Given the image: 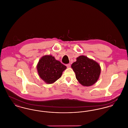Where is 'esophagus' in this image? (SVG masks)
Masks as SVG:
<instances>
[{
	"instance_id": "1",
	"label": "esophagus",
	"mask_w": 128,
	"mask_h": 128,
	"mask_svg": "<svg viewBox=\"0 0 128 128\" xmlns=\"http://www.w3.org/2000/svg\"><path fill=\"white\" fill-rule=\"evenodd\" d=\"M66 66L67 68H70V64H66Z\"/></svg>"
}]
</instances>
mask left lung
Masks as SVG:
<instances>
[{"instance_id": "left-lung-1", "label": "left lung", "mask_w": 128, "mask_h": 128, "mask_svg": "<svg viewBox=\"0 0 128 128\" xmlns=\"http://www.w3.org/2000/svg\"><path fill=\"white\" fill-rule=\"evenodd\" d=\"M76 78L83 86H89L98 81L100 74V65L95 61L84 56H80L71 66Z\"/></svg>"}]
</instances>
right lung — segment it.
<instances>
[{
    "instance_id": "right-lung-1",
    "label": "right lung",
    "mask_w": 128,
    "mask_h": 128,
    "mask_svg": "<svg viewBox=\"0 0 128 128\" xmlns=\"http://www.w3.org/2000/svg\"><path fill=\"white\" fill-rule=\"evenodd\" d=\"M66 66L51 55L43 56L38 61L37 68L40 78L49 84L55 82L61 77Z\"/></svg>"
}]
</instances>
